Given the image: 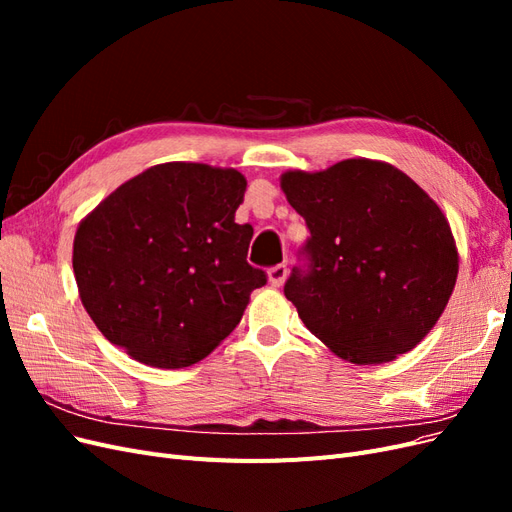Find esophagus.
<instances>
[{
    "mask_svg": "<svg viewBox=\"0 0 512 512\" xmlns=\"http://www.w3.org/2000/svg\"><path fill=\"white\" fill-rule=\"evenodd\" d=\"M286 275H288V265H286V262H280V265L271 267L269 269V282H271V286H282L284 280H286Z\"/></svg>",
    "mask_w": 512,
    "mask_h": 512,
    "instance_id": "obj_1",
    "label": "esophagus"
}]
</instances>
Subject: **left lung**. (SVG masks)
Returning a JSON list of instances; mask_svg holds the SVG:
<instances>
[{
  "label": "left lung",
  "instance_id": "left-lung-1",
  "mask_svg": "<svg viewBox=\"0 0 512 512\" xmlns=\"http://www.w3.org/2000/svg\"><path fill=\"white\" fill-rule=\"evenodd\" d=\"M282 190L309 228L284 286L305 327L356 365L412 350L457 282V247L440 207L374 160L292 170Z\"/></svg>",
  "mask_w": 512,
  "mask_h": 512
}]
</instances>
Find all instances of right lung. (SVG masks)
I'll use <instances>...</instances> for the list:
<instances>
[{"label":"right lung","mask_w":512,"mask_h":512,"mask_svg":"<svg viewBox=\"0 0 512 512\" xmlns=\"http://www.w3.org/2000/svg\"><path fill=\"white\" fill-rule=\"evenodd\" d=\"M245 177L168 162L104 198L74 237L81 301L108 342L162 369L198 363L239 324L267 273L247 262L237 224Z\"/></svg>","instance_id":"right-lung-1"}]
</instances>
